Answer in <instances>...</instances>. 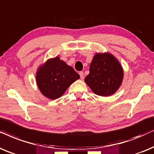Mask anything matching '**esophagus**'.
I'll return each instance as SVG.
<instances>
[{
	"mask_svg": "<svg viewBox=\"0 0 154 154\" xmlns=\"http://www.w3.org/2000/svg\"><path fill=\"white\" fill-rule=\"evenodd\" d=\"M79 75H80V78L81 79H84V72H79Z\"/></svg>",
	"mask_w": 154,
	"mask_h": 154,
	"instance_id": "esophagus-1",
	"label": "esophagus"
}]
</instances>
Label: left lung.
Returning a JSON list of instances; mask_svg holds the SVG:
<instances>
[{
  "instance_id": "left-lung-1",
  "label": "left lung",
  "mask_w": 154,
  "mask_h": 154,
  "mask_svg": "<svg viewBox=\"0 0 154 154\" xmlns=\"http://www.w3.org/2000/svg\"><path fill=\"white\" fill-rule=\"evenodd\" d=\"M123 75V69L116 57L109 53H96L85 82L94 94L109 96L122 85Z\"/></svg>"
}]
</instances>
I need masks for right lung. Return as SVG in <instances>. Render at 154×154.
<instances>
[{"label":"right lung","instance_id":"obj_1","mask_svg":"<svg viewBox=\"0 0 154 154\" xmlns=\"http://www.w3.org/2000/svg\"><path fill=\"white\" fill-rule=\"evenodd\" d=\"M79 75L72 67L67 65L59 57L48 59L38 67L36 81L42 94L50 99H56L63 95Z\"/></svg>","mask_w":154,"mask_h":154}]
</instances>
